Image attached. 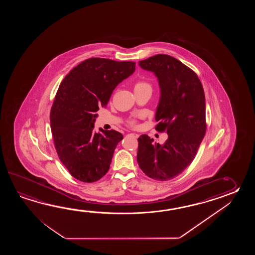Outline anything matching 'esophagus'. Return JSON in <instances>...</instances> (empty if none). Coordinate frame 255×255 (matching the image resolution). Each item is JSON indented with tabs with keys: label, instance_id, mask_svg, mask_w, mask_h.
Masks as SVG:
<instances>
[{
	"label": "esophagus",
	"instance_id": "1",
	"mask_svg": "<svg viewBox=\"0 0 255 255\" xmlns=\"http://www.w3.org/2000/svg\"><path fill=\"white\" fill-rule=\"evenodd\" d=\"M129 135H131V136H133V137H135V138L138 137V135L135 134V133H130Z\"/></svg>",
	"mask_w": 255,
	"mask_h": 255
}]
</instances>
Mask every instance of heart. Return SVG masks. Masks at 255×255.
Wrapping results in <instances>:
<instances>
[{"mask_svg": "<svg viewBox=\"0 0 255 255\" xmlns=\"http://www.w3.org/2000/svg\"><path fill=\"white\" fill-rule=\"evenodd\" d=\"M133 89H134V92L135 93H141V92H148L151 94L152 91V85L151 83L145 79H139L137 81L135 82L133 86ZM129 126L134 127L135 126V120H130L128 122Z\"/></svg>", "mask_w": 255, "mask_h": 255, "instance_id": "b5f03b06", "label": "heart"}]
</instances>
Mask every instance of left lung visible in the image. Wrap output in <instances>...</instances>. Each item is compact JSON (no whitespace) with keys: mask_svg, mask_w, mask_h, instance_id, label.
<instances>
[{"mask_svg":"<svg viewBox=\"0 0 255 255\" xmlns=\"http://www.w3.org/2000/svg\"><path fill=\"white\" fill-rule=\"evenodd\" d=\"M143 69L154 72L160 87L156 130L167 132L163 145L147 135L138 137L136 160L147 177L166 181L182 173L193 161L206 133V104L194 71L168 54L142 60Z\"/></svg>","mask_w":255,"mask_h":255,"instance_id":"8db88e82","label":"left lung"}]
</instances>
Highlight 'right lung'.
Segmentation results:
<instances>
[{"label": "right lung", "instance_id": "add662e5", "mask_svg": "<svg viewBox=\"0 0 255 255\" xmlns=\"http://www.w3.org/2000/svg\"><path fill=\"white\" fill-rule=\"evenodd\" d=\"M135 62L88 58L61 83L50 112L54 147L76 179L91 183L109 171L115 148L123 138L116 130L95 133L94 122L116 87L135 71Z\"/></svg>", "mask_w": 255, "mask_h": 255}]
</instances>
